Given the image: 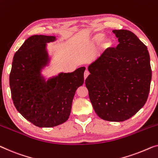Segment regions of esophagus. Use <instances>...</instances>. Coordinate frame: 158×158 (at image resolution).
I'll use <instances>...</instances> for the list:
<instances>
[{
	"instance_id": "1",
	"label": "esophagus",
	"mask_w": 158,
	"mask_h": 158,
	"mask_svg": "<svg viewBox=\"0 0 158 158\" xmlns=\"http://www.w3.org/2000/svg\"><path fill=\"white\" fill-rule=\"evenodd\" d=\"M89 74H90V73H89V71H88V70H85V72H84V78H85V80L87 78V77L88 76Z\"/></svg>"
}]
</instances>
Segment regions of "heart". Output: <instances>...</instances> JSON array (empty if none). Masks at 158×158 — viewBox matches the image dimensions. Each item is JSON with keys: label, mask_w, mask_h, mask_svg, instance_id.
Masks as SVG:
<instances>
[{"label": "heart", "mask_w": 158, "mask_h": 158, "mask_svg": "<svg viewBox=\"0 0 158 158\" xmlns=\"http://www.w3.org/2000/svg\"><path fill=\"white\" fill-rule=\"evenodd\" d=\"M102 38H103V34L100 33H96L92 38L91 43H92L93 45H98V43H100V42H101ZM102 40H103L102 41V47L105 48H107L110 46L111 42L110 40V39H108V38H104Z\"/></svg>", "instance_id": "heart-1"}]
</instances>
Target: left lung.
Returning a JSON list of instances; mask_svg holds the SVG:
<instances>
[{
    "label": "left lung",
    "mask_w": 158,
    "mask_h": 158,
    "mask_svg": "<svg viewBox=\"0 0 158 158\" xmlns=\"http://www.w3.org/2000/svg\"><path fill=\"white\" fill-rule=\"evenodd\" d=\"M119 44L88 66L85 85L96 114L112 122L126 120L147 101L152 70L148 48L127 30H114Z\"/></svg>",
    "instance_id": "obj_1"
}]
</instances>
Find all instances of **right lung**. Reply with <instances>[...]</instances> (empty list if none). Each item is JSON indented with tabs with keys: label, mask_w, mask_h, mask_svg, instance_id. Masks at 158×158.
<instances>
[{
	"label": "right lung",
	"mask_w": 158,
	"mask_h": 158,
	"mask_svg": "<svg viewBox=\"0 0 158 158\" xmlns=\"http://www.w3.org/2000/svg\"><path fill=\"white\" fill-rule=\"evenodd\" d=\"M55 36L32 35L13 59L10 88L17 110L35 126L51 127L69 118L77 88L84 83L85 67L73 73H60L45 81L41 70L49 63L46 43Z\"/></svg>",
	"instance_id": "right-lung-1"
}]
</instances>
